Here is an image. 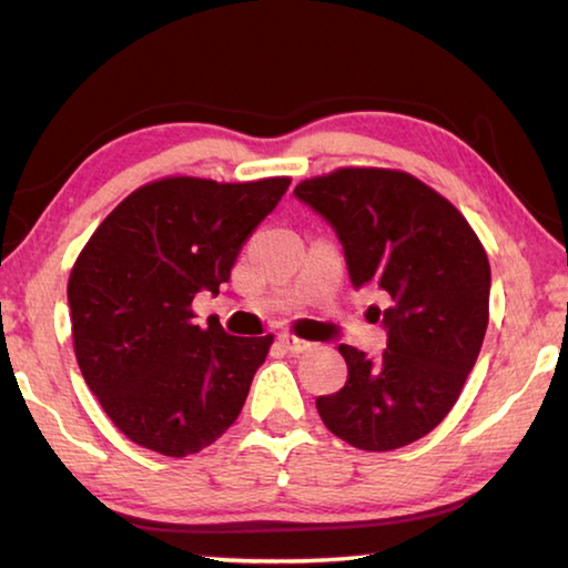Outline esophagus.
I'll list each match as a JSON object with an SVG mask.
<instances>
[{
	"label": "esophagus",
	"instance_id": "obj_1",
	"mask_svg": "<svg viewBox=\"0 0 568 568\" xmlns=\"http://www.w3.org/2000/svg\"><path fill=\"white\" fill-rule=\"evenodd\" d=\"M277 343H281L283 348H285L287 353H293V355H297V353H305V351H311V348H313V343L295 338V335H291V333L277 335Z\"/></svg>",
	"mask_w": 568,
	"mask_h": 568
}]
</instances>
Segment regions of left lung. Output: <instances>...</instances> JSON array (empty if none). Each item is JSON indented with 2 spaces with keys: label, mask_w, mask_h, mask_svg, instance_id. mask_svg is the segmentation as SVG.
<instances>
[{
  "label": "left lung",
  "mask_w": 568,
  "mask_h": 568,
  "mask_svg": "<svg viewBox=\"0 0 568 568\" xmlns=\"http://www.w3.org/2000/svg\"><path fill=\"white\" fill-rule=\"evenodd\" d=\"M293 195L338 235L353 287L376 285L386 351L341 345L348 381L315 398L331 434L363 450H393L430 434L474 371L488 325L491 267L466 217L420 180L345 168Z\"/></svg>",
  "instance_id": "left-lung-1"
}]
</instances>
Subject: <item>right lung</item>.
I'll use <instances>...</instances> for the list:
<instances>
[{
	"instance_id": "add662e5",
	"label": "right lung",
	"mask_w": 568,
	"mask_h": 568,
	"mask_svg": "<svg viewBox=\"0 0 568 568\" xmlns=\"http://www.w3.org/2000/svg\"><path fill=\"white\" fill-rule=\"evenodd\" d=\"M291 180L220 185L168 178L104 217L72 267L77 363L124 436L162 456L197 454L233 426L273 335L195 325L197 293H220L247 235Z\"/></svg>"
}]
</instances>
